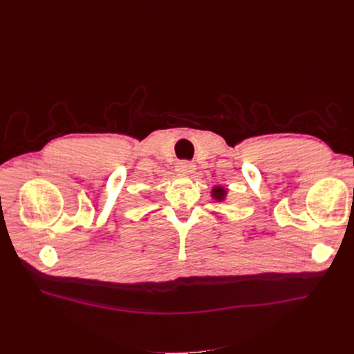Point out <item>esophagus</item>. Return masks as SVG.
I'll return each mask as SVG.
<instances>
[{"label": "esophagus", "instance_id": "34e87169", "mask_svg": "<svg viewBox=\"0 0 354 354\" xmlns=\"http://www.w3.org/2000/svg\"><path fill=\"white\" fill-rule=\"evenodd\" d=\"M195 169H196V166H195V163H192V162H179L178 163V166H176V171L179 172V174H182V175H192V174H195Z\"/></svg>", "mask_w": 354, "mask_h": 354}]
</instances>
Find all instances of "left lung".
Instances as JSON below:
<instances>
[{"instance_id": "1", "label": "left lung", "mask_w": 354, "mask_h": 354, "mask_svg": "<svg viewBox=\"0 0 354 354\" xmlns=\"http://www.w3.org/2000/svg\"><path fill=\"white\" fill-rule=\"evenodd\" d=\"M227 195H228V189L224 188V187H214L212 191H211V196L216 201V202H224L227 199Z\"/></svg>"}]
</instances>
